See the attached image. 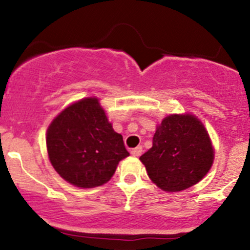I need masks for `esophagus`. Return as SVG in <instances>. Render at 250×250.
<instances>
[{
    "instance_id": "obj_1",
    "label": "esophagus",
    "mask_w": 250,
    "mask_h": 250,
    "mask_svg": "<svg viewBox=\"0 0 250 250\" xmlns=\"http://www.w3.org/2000/svg\"><path fill=\"white\" fill-rule=\"evenodd\" d=\"M142 154V147L141 146H137L136 148H134L133 150H131V155H133V156H140V155Z\"/></svg>"
}]
</instances>
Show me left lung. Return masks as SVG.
I'll list each match as a JSON object with an SVG mask.
<instances>
[{
	"mask_svg": "<svg viewBox=\"0 0 250 250\" xmlns=\"http://www.w3.org/2000/svg\"><path fill=\"white\" fill-rule=\"evenodd\" d=\"M148 176L165 191H181L200 182L214 161V149L196 116L169 115L153 137V147L140 157Z\"/></svg>",
	"mask_w": 250,
	"mask_h": 250,
	"instance_id": "left-lung-1",
	"label": "left lung"
}]
</instances>
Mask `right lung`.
<instances>
[{
  "instance_id": "1",
  "label": "right lung",
  "mask_w": 250,
  "mask_h": 250,
  "mask_svg": "<svg viewBox=\"0 0 250 250\" xmlns=\"http://www.w3.org/2000/svg\"><path fill=\"white\" fill-rule=\"evenodd\" d=\"M49 160L62 179L80 188L104 185L129 153L96 97L80 100L57 115L47 130Z\"/></svg>"
}]
</instances>
